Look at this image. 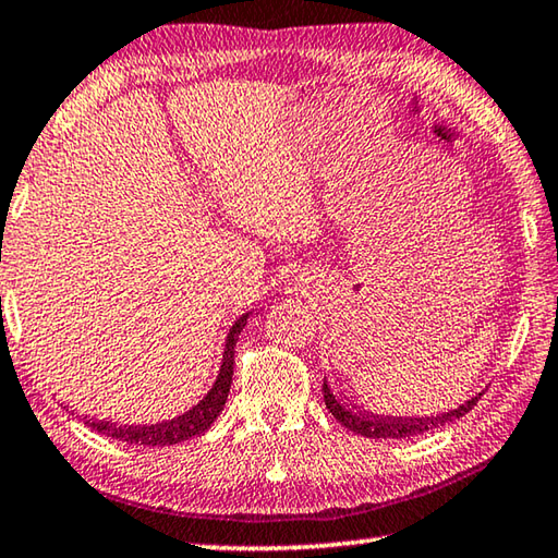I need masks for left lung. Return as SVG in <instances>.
<instances>
[{
    "instance_id": "obj_1",
    "label": "left lung",
    "mask_w": 558,
    "mask_h": 558,
    "mask_svg": "<svg viewBox=\"0 0 558 558\" xmlns=\"http://www.w3.org/2000/svg\"><path fill=\"white\" fill-rule=\"evenodd\" d=\"M481 397L483 392H477L475 397L468 399L465 404L436 416H383V414L375 416V414L355 412L353 407L340 402V399L333 395V389H330L324 379V399H326L328 412L338 418L340 426H345L353 434H360L365 438H409V436L434 432V428L453 424L456 418H463L477 404V399Z\"/></svg>"
}]
</instances>
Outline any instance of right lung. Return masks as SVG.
Returning <instances> with one entry per match:
<instances>
[{"label":"right lung","mask_w":558,"mask_h":558,"mask_svg":"<svg viewBox=\"0 0 558 558\" xmlns=\"http://www.w3.org/2000/svg\"><path fill=\"white\" fill-rule=\"evenodd\" d=\"M250 314H242L232 324L228 338H225L220 373H218V377H215V383L208 389V395H205L198 404L191 407L189 412H183L181 416L171 418V422H159V424H149V426H114L110 422H90V418H85V424L97 434L117 438V441H124V444H134V446H173V444L185 441V438H193V436H201L203 432H208L210 424L222 412L225 402H228L230 385H232L234 345H238L242 328L247 326Z\"/></svg>","instance_id":"right-lung-1"}]
</instances>
